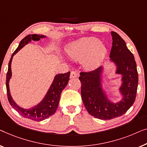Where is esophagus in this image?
Segmentation results:
<instances>
[{"instance_id": "1", "label": "esophagus", "mask_w": 147, "mask_h": 147, "mask_svg": "<svg viewBox=\"0 0 147 147\" xmlns=\"http://www.w3.org/2000/svg\"><path fill=\"white\" fill-rule=\"evenodd\" d=\"M78 76V74L75 71H72L71 73V75H70V78H75V77H77Z\"/></svg>"}]
</instances>
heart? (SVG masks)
Listing matches in <instances>:
<instances>
[{
    "mask_svg": "<svg viewBox=\"0 0 147 147\" xmlns=\"http://www.w3.org/2000/svg\"><path fill=\"white\" fill-rule=\"evenodd\" d=\"M67 53L74 61L82 60L84 68L92 69L103 61L107 53V49L98 38L87 37L71 43L67 47Z\"/></svg>",
    "mask_w": 147,
    "mask_h": 147,
    "instance_id": "heart-1",
    "label": "heart"
}]
</instances>
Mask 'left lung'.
<instances>
[{
  "label": "left lung",
  "mask_w": 147,
  "mask_h": 147,
  "mask_svg": "<svg viewBox=\"0 0 147 147\" xmlns=\"http://www.w3.org/2000/svg\"><path fill=\"white\" fill-rule=\"evenodd\" d=\"M113 37L110 62L115 67V73L121 76L119 92L121 98L114 102L103 88L105 67L80 74L82 102L88 113L95 118L110 120L121 117L133 105L136 98L138 76L135 57L125 40L118 33L111 32Z\"/></svg>",
  "instance_id": "1"
}]
</instances>
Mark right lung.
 <instances>
[{
    "instance_id": "add662e5",
    "label": "right lung",
    "mask_w": 147,
    "mask_h": 147,
    "mask_svg": "<svg viewBox=\"0 0 147 147\" xmlns=\"http://www.w3.org/2000/svg\"><path fill=\"white\" fill-rule=\"evenodd\" d=\"M47 38V36H45L43 34H29L24 37L20 41L18 48L12 53L11 59H10L7 74V80H6L7 96L10 105H11L12 108L15 109L23 117L35 121H43V120L46 119L52 116L53 114H55L58 108V106H59L61 94L69 82L70 73H71L68 72V73L65 74H56L52 84H51L48 91L47 92L42 100L36 105H34L30 108L25 109L16 104V102L12 98L11 92H10L9 82L12 77L11 63L14 56L20 49L23 48L25 45L30 43L32 40L38 41L40 40V38Z\"/></svg>"
}]
</instances>
